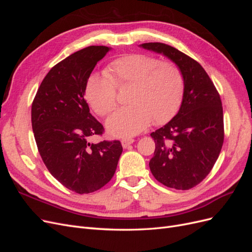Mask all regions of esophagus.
<instances>
[{
	"label": "esophagus",
	"mask_w": 252,
	"mask_h": 252,
	"mask_svg": "<svg viewBox=\"0 0 252 252\" xmlns=\"http://www.w3.org/2000/svg\"><path fill=\"white\" fill-rule=\"evenodd\" d=\"M133 142H134L133 139H123L122 140V146L124 148H127L129 145H131Z\"/></svg>",
	"instance_id": "obj_1"
}]
</instances>
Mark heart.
Here are the masks:
<instances>
[{
  "instance_id": "heart-1",
  "label": "heart",
  "mask_w": 252,
  "mask_h": 252,
  "mask_svg": "<svg viewBox=\"0 0 252 252\" xmlns=\"http://www.w3.org/2000/svg\"><path fill=\"white\" fill-rule=\"evenodd\" d=\"M130 85L126 107L107 121L108 132L118 138H130L146 129L151 121L164 124L177 113L184 93L180 68L169 61L143 53H129L114 59L105 73L89 75L85 95L94 110L107 116L117 106V87Z\"/></svg>"
}]
</instances>
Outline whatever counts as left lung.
<instances>
[{"label": "left lung", "instance_id": "obj_1", "mask_svg": "<svg viewBox=\"0 0 252 252\" xmlns=\"http://www.w3.org/2000/svg\"><path fill=\"white\" fill-rule=\"evenodd\" d=\"M140 46L171 60L184 78L179 112L150 135L156 142L149 167L163 185L187 190L211 171L224 142L223 107L209 75L195 60L164 43Z\"/></svg>", "mask_w": 252, "mask_h": 252}]
</instances>
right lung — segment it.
<instances>
[{"label":"right lung","mask_w":252,"mask_h":252,"mask_svg":"<svg viewBox=\"0 0 252 252\" xmlns=\"http://www.w3.org/2000/svg\"><path fill=\"white\" fill-rule=\"evenodd\" d=\"M111 48L89 46L72 53L44 78L32 106L37 149L47 169L61 184L83 194L105 186L116 172L123 147L120 141L88 142L103 125L89 112L87 79Z\"/></svg>","instance_id":"right-lung-1"}]
</instances>
